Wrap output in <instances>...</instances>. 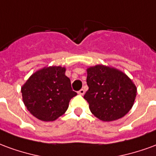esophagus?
<instances>
[{
    "label": "esophagus",
    "mask_w": 156,
    "mask_h": 156,
    "mask_svg": "<svg viewBox=\"0 0 156 156\" xmlns=\"http://www.w3.org/2000/svg\"><path fill=\"white\" fill-rule=\"evenodd\" d=\"M84 93H85L84 89H83V88H82V89H80V90L78 92V94H80V95H83L84 94Z\"/></svg>",
    "instance_id": "1"
}]
</instances>
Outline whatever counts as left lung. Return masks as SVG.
<instances>
[{"label":"left lung","instance_id":"obj_1","mask_svg":"<svg viewBox=\"0 0 156 156\" xmlns=\"http://www.w3.org/2000/svg\"><path fill=\"white\" fill-rule=\"evenodd\" d=\"M88 90L83 96L92 114L102 121L124 117L132 108L137 88L123 72L105 65L87 69Z\"/></svg>","mask_w":156,"mask_h":156}]
</instances>
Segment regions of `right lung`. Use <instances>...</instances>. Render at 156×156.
<instances>
[{"label": "right lung", "mask_w": 156, "mask_h": 156, "mask_svg": "<svg viewBox=\"0 0 156 156\" xmlns=\"http://www.w3.org/2000/svg\"><path fill=\"white\" fill-rule=\"evenodd\" d=\"M66 68H43L34 73L22 87V100L31 114L42 121H53L67 111L73 91Z\"/></svg>", "instance_id": "obj_1"}]
</instances>
